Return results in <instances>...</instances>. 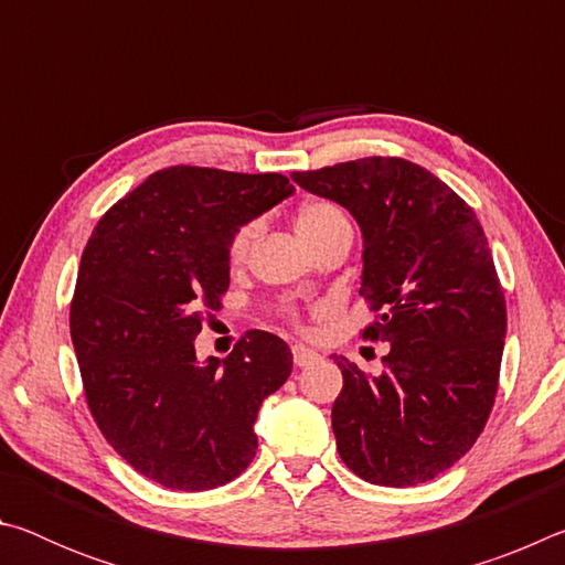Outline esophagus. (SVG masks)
Listing matches in <instances>:
<instances>
[{
  "mask_svg": "<svg viewBox=\"0 0 565 565\" xmlns=\"http://www.w3.org/2000/svg\"><path fill=\"white\" fill-rule=\"evenodd\" d=\"M291 353H294V363L299 369H303V366H309V363H313L319 359V353L313 351V349H306V347H301V343H296V347L291 349Z\"/></svg>",
  "mask_w": 565,
  "mask_h": 565,
  "instance_id": "1",
  "label": "esophagus"
}]
</instances>
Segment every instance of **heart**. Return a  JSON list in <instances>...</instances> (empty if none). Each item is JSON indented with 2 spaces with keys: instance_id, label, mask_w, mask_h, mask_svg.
Returning a JSON list of instances; mask_svg holds the SVG:
<instances>
[{
  "instance_id": "heart-1",
  "label": "heart",
  "mask_w": 565,
  "mask_h": 565,
  "mask_svg": "<svg viewBox=\"0 0 565 565\" xmlns=\"http://www.w3.org/2000/svg\"><path fill=\"white\" fill-rule=\"evenodd\" d=\"M341 226H349V218L343 214V209L333 202H323V199L303 204L299 209V214H296V232H299L306 246H313L317 242H321L323 236L337 232ZM259 232H262L259 218H252V222H244L238 226L232 234V238H228V262L242 264L246 259L248 248L254 246L256 236H259Z\"/></svg>"
}]
</instances>
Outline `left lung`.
<instances>
[{"label":"left lung","instance_id":"1","mask_svg":"<svg viewBox=\"0 0 565 565\" xmlns=\"http://www.w3.org/2000/svg\"><path fill=\"white\" fill-rule=\"evenodd\" d=\"M291 179L349 209L363 234L359 294L386 341V371L333 356L343 388L331 408L341 461L369 483H426L481 436L499 391L505 299L473 209L431 171L366 157Z\"/></svg>","mask_w":565,"mask_h":565}]
</instances>
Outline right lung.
Here are the masks:
<instances>
[{
  "instance_id": "1",
  "label": "right lung",
  "mask_w": 565,
  "mask_h": 565,
  "mask_svg": "<svg viewBox=\"0 0 565 565\" xmlns=\"http://www.w3.org/2000/svg\"><path fill=\"white\" fill-rule=\"evenodd\" d=\"M294 191L284 174L169 167L119 199L84 246L70 309L84 396L109 446L171 491H209L256 456L254 420L291 351L246 331L224 361L194 339L228 289V238Z\"/></svg>"
}]
</instances>
